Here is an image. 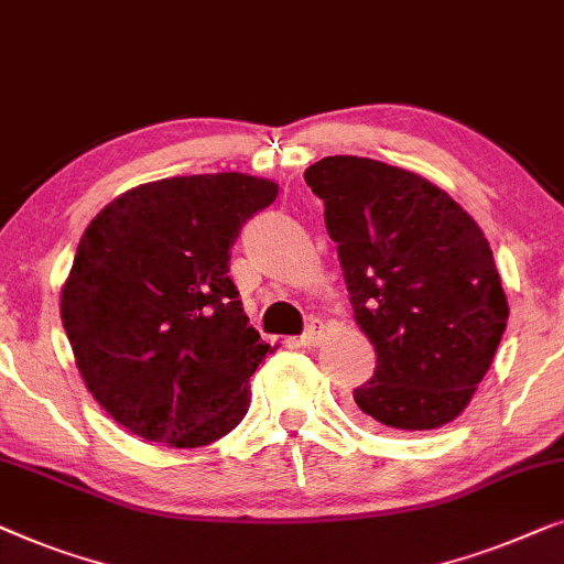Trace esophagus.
Listing matches in <instances>:
<instances>
[{"instance_id":"1","label":"esophagus","mask_w":564,"mask_h":564,"mask_svg":"<svg viewBox=\"0 0 564 564\" xmlns=\"http://www.w3.org/2000/svg\"><path fill=\"white\" fill-rule=\"evenodd\" d=\"M319 339H322V324H312V327H308L304 335L299 337V343L304 347H314V345H319Z\"/></svg>"}]
</instances>
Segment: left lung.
<instances>
[{
    "mask_svg": "<svg viewBox=\"0 0 564 564\" xmlns=\"http://www.w3.org/2000/svg\"><path fill=\"white\" fill-rule=\"evenodd\" d=\"M324 199L376 372L355 388L365 422L426 432L463 414L501 343L509 301L470 214L414 171L329 155L304 171Z\"/></svg>",
    "mask_w": 564,
    "mask_h": 564,
    "instance_id": "1",
    "label": "left lung"
}]
</instances>
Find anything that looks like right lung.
<instances>
[{"label": "right lung", "mask_w": 564, "mask_h": 564, "mask_svg": "<svg viewBox=\"0 0 564 564\" xmlns=\"http://www.w3.org/2000/svg\"><path fill=\"white\" fill-rule=\"evenodd\" d=\"M279 196L248 173L140 184L84 229L61 289L76 368L127 432L192 449L250 409V376L271 350L227 275L242 221Z\"/></svg>", "instance_id": "add662e5"}]
</instances>
